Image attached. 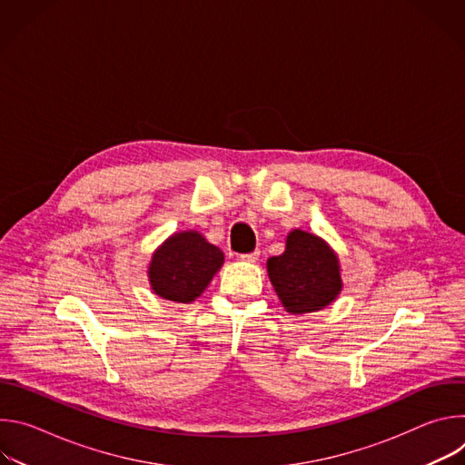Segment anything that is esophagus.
<instances>
[{
  "label": "esophagus",
  "mask_w": 465,
  "mask_h": 465,
  "mask_svg": "<svg viewBox=\"0 0 465 465\" xmlns=\"http://www.w3.org/2000/svg\"><path fill=\"white\" fill-rule=\"evenodd\" d=\"M239 257H241L242 261L253 262V261H257V257H259V250H253V252H250V253H241Z\"/></svg>",
  "instance_id": "34e87169"
}]
</instances>
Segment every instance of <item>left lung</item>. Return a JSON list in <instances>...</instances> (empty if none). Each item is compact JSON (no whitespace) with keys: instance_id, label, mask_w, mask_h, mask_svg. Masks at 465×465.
<instances>
[{"instance_id":"1","label":"left lung","mask_w":465,"mask_h":465,"mask_svg":"<svg viewBox=\"0 0 465 465\" xmlns=\"http://www.w3.org/2000/svg\"><path fill=\"white\" fill-rule=\"evenodd\" d=\"M267 269L283 307L292 314L323 309L342 289L337 255L302 230L289 233L285 252L271 257Z\"/></svg>"}]
</instances>
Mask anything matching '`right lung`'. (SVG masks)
<instances>
[{
	"label": "right lung",
	"mask_w": 465,
	"mask_h": 465,
	"mask_svg": "<svg viewBox=\"0 0 465 465\" xmlns=\"http://www.w3.org/2000/svg\"><path fill=\"white\" fill-rule=\"evenodd\" d=\"M223 262L221 248L210 244L201 233H174L153 255L149 282L158 296L189 303L204 292Z\"/></svg>",
	"instance_id": "right-lung-1"
}]
</instances>
